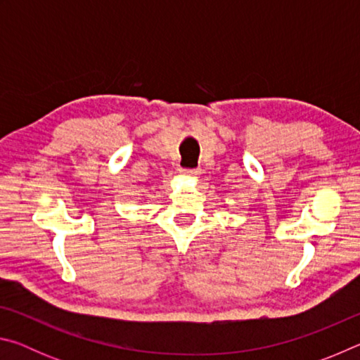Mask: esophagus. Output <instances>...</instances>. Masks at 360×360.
<instances>
[{
    "instance_id": "34e87169",
    "label": "esophagus",
    "mask_w": 360,
    "mask_h": 360,
    "mask_svg": "<svg viewBox=\"0 0 360 360\" xmlns=\"http://www.w3.org/2000/svg\"><path fill=\"white\" fill-rule=\"evenodd\" d=\"M182 173L187 174V176H197L200 172L197 168H184V169H182Z\"/></svg>"
}]
</instances>
